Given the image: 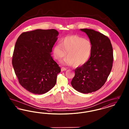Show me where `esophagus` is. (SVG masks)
Here are the masks:
<instances>
[{
  "label": "esophagus",
  "instance_id": "1",
  "mask_svg": "<svg viewBox=\"0 0 129 129\" xmlns=\"http://www.w3.org/2000/svg\"><path fill=\"white\" fill-rule=\"evenodd\" d=\"M66 70H67V68H65L64 67L61 68V71H65Z\"/></svg>",
  "mask_w": 129,
  "mask_h": 129
}]
</instances>
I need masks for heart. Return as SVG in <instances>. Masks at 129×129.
<instances>
[{"label":"heart","instance_id":"1","mask_svg":"<svg viewBox=\"0 0 129 129\" xmlns=\"http://www.w3.org/2000/svg\"><path fill=\"white\" fill-rule=\"evenodd\" d=\"M92 44L89 40L78 35H71L64 38L61 43L54 47L53 55L55 59L60 60L67 53L64 60L67 65L75 64L79 66L85 64L89 58L92 52Z\"/></svg>","mask_w":129,"mask_h":129}]
</instances>
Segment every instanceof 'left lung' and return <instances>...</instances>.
Here are the masks:
<instances>
[{
  "label": "left lung",
  "mask_w": 129,
  "mask_h": 129,
  "mask_svg": "<svg viewBox=\"0 0 129 129\" xmlns=\"http://www.w3.org/2000/svg\"><path fill=\"white\" fill-rule=\"evenodd\" d=\"M85 32L92 44L90 57L85 64L75 70L71 85L78 92L89 93L104 86L110 73L113 51L109 38L91 29H81Z\"/></svg>",
  "instance_id": "obj_1"
}]
</instances>
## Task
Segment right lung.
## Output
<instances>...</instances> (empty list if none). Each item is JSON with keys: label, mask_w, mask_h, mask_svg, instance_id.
Segmentation results:
<instances>
[{"label": "right lung", "mask_w": 129, "mask_h": 129, "mask_svg": "<svg viewBox=\"0 0 129 129\" xmlns=\"http://www.w3.org/2000/svg\"><path fill=\"white\" fill-rule=\"evenodd\" d=\"M55 29H36L22 33L17 39L12 64L20 84L36 94L48 92L55 86L60 68L51 56L57 40Z\"/></svg>", "instance_id": "right-lung-1"}]
</instances>
